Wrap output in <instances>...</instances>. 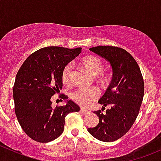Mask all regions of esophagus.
Masks as SVG:
<instances>
[{"instance_id":"1","label":"esophagus","mask_w":161,"mask_h":161,"mask_svg":"<svg viewBox=\"0 0 161 161\" xmlns=\"http://www.w3.org/2000/svg\"><path fill=\"white\" fill-rule=\"evenodd\" d=\"M80 112H81V113L84 114H88L89 111H87V110L84 109V108H81V109H80Z\"/></svg>"}]
</instances>
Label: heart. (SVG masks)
Masks as SVG:
<instances>
[{
    "mask_svg": "<svg viewBox=\"0 0 161 161\" xmlns=\"http://www.w3.org/2000/svg\"><path fill=\"white\" fill-rule=\"evenodd\" d=\"M81 64L89 73L92 75H97L100 73L99 79L101 82H105L108 79V75L106 72H103L102 69L103 64L101 60L93 55L86 56L81 60ZM72 64L71 63L66 64L61 73L62 81L64 83H69L71 80ZM99 93L95 89L90 88H79L75 91L71 95L72 100L75 103L82 107H88L98 97Z\"/></svg>",
    "mask_w": 161,
    "mask_h": 161,
    "instance_id": "heart-1",
    "label": "heart"
}]
</instances>
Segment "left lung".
<instances>
[{"label":"left lung","mask_w":161,"mask_h":161,"mask_svg":"<svg viewBox=\"0 0 161 161\" xmlns=\"http://www.w3.org/2000/svg\"><path fill=\"white\" fill-rule=\"evenodd\" d=\"M109 61L113 78L99 103L102 110L94 111L99 117V124L89 128L88 131L103 142H113L122 137L134 124L144 96V82L140 69L132 56L121 47L98 46L90 48ZM109 106L103 114L105 107Z\"/></svg>","instance_id":"8db88e82"}]
</instances>
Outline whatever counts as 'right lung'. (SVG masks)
<instances>
[{
    "label": "right lung",
    "mask_w": 161,
    "mask_h": 161,
    "mask_svg": "<svg viewBox=\"0 0 161 161\" xmlns=\"http://www.w3.org/2000/svg\"><path fill=\"white\" fill-rule=\"evenodd\" d=\"M81 50L41 48L30 54L18 71L13 87L14 112L22 129L33 140L48 142L56 139L64 131L66 115L80 110L71 100L53 109L50 99L62 88L64 67ZM59 98L62 101L69 97L61 94Z\"/></svg>",
    "instance_id": "obj_1"
}]
</instances>
